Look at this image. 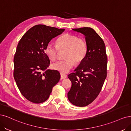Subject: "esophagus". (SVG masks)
Listing matches in <instances>:
<instances>
[{"mask_svg":"<svg viewBox=\"0 0 131 131\" xmlns=\"http://www.w3.org/2000/svg\"><path fill=\"white\" fill-rule=\"evenodd\" d=\"M60 76H61V79H65L66 78H67V75L63 73H60Z\"/></svg>","mask_w":131,"mask_h":131,"instance_id":"34e87169","label":"esophagus"}]
</instances>
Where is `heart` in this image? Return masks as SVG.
<instances>
[{
    "mask_svg": "<svg viewBox=\"0 0 131 131\" xmlns=\"http://www.w3.org/2000/svg\"><path fill=\"white\" fill-rule=\"evenodd\" d=\"M86 41L77 35L65 34L58 39L57 45L49 42L45 48V53L50 60L54 61L58 57L59 50H66L64 60L58 61L51 65L54 70L61 73H67L74 65L79 64L85 59L88 52Z\"/></svg>",
    "mask_w": 131,
    "mask_h": 131,
    "instance_id": "heart-1",
    "label": "heart"
}]
</instances>
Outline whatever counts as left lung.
<instances>
[{
    "instance_id": "8db88e82",
    "label": "left lung",
    "mask_w": 131,
    "mask_h": 131,
    "mask_svg": "<svg viewBox=\"0 0 131 131\" xmlns=\"http://www.w3.org/2000/svg\"><path fill=\"white\" fill-rule=\"evenodd\" d=\"M85 37L88 52L84 60L68 75L72 83L67 93L70 102L78 107H85L96 99L107 77V56L104 41L93 29H73Z\"/></svg>"
}]
</instances>
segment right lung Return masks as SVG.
Here are the masks:
<instances>
[{"instance_id": "obj_1", "label": "right lung", "mask_w": 131, "mask_h": 131, "mask_svg": "<svg viewBox=\"0 0 131 131\" xmlns=\"http://www.w3.org/2000/svg\"><path fill=\"white\" fill-rule=\"evenodd\" d=\"M64 30L36 25L24 34L18 43L14 59V77L20 93L32 103L44 102L59 81L60 74L58 71L47 70L50 60L45 48Z\"/></svg>"}]
</instances>
